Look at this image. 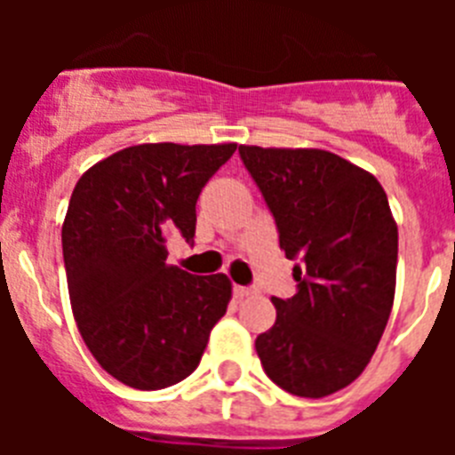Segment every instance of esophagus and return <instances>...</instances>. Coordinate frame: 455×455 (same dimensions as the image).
<instances>
[{"instance_id": "esophagus-1", "label": "esophagus", "mask_w": 455, "mask_h": 455, "mask_svg": "<svg viewBox=\"0 0 455 455\" xmlns=\"http://www.w3.org/2000/svg\"><path fill=\"white\" fill-rule=\"evenodd\" d=\"M255 291L252 287H241V284H235V296L236 299H246V296H251V293Z\"/></svg>"}]
</instances>
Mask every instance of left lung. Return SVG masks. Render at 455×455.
<instances>
[{"label":"left lung","instance_id":"1","mask_svg":"<svg viewBox=\"0 0 455 455\" xmlns=\"http://www.w3.org/2000/svg\"><path fill=\"white\" fill-rule=\"evenodd\" d=\"M275 220L296 293L255 339L267 376L321 399L355 380L383 337L396 287L399 232L373 175L325 150L239 146Z\"/></svg>","mask_w":455,"mask_h":455}]
</instances>
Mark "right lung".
Returning a JSON list of instances; mask_svg holds the SVG:
<instances>
[{"label":"right lung","mask_w":455,"mask_h":455,"mask_svg":"<svg viewBox=\"0 0 455 455\" xmlns=\"http://www.w3.org/2000/svg\"><path fill=\"white\" fill-rule=\"evenodd\" d=\"M235 150L124 148L72 191L61 232L72 315L88 351L120 383L150 392L191 376L228 309L230 280L171 267L166 243L175 235L193 243L200 191Z\"/></svg>","instance_id":"right-lung-1"}]
</instances>
